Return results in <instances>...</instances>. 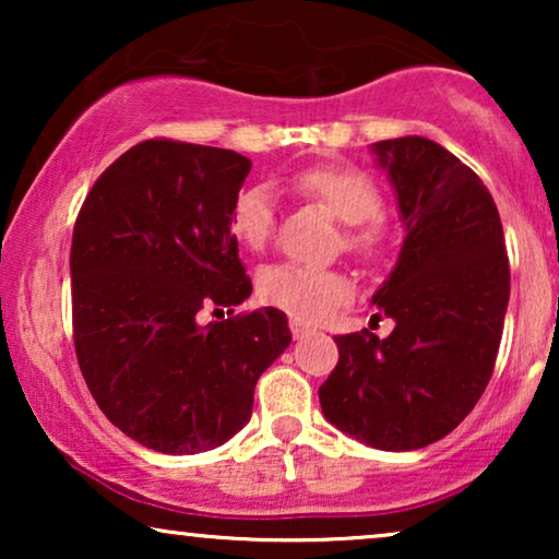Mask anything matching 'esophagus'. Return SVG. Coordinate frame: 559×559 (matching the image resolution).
Returning <instances> with one entry per match:
<instances>
[{"mask_svg":"<svg viewBox=\"0 0 559 559\" xmlns=\"http://www.w3.org/2000/svg\"><path fill=\"white\" fill-rule=\"evenodd\" d=\"M289 331H293V338L300 341V338H305V335L310 333V328L302 325L300 320H289Z\"/></svg>","mask_w":559,"mask_h":559,"instance_id":"1","label":"esophagus"}]
</instances>
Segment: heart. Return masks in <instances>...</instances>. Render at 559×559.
I'll return each mask as SVG.
<instances>
[{
	"instance_id": "heart-1",
	"label": "heart",
	"mask_w": 559,
	"mask_h": 559,
	"mask_svg": "<svg viewBox=\"0 0 559 559\" xmlns=\"http://www.w3.org/2000/svg\"><path fill=\"white\" fill-rule=\"evenodd\" d=\"M289 188L318 203L343 224L341 243L361 262H373L389 247L392 226L381 213L379 182L350 165L305 167L289 178ZM228 228L247 249H262L274 231V198L270 188L247 186L234 195ZM259 297L295 320L320 323L350 297V282L341 272H320L297 264H272L259 274Z\"/></svg>"
}]
</instances>
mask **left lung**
<instances>
[{
  "instance_id": "obj_1",
  "label": "left lung",
  "mask_w": 559,
  "mask_h": 559,
  "mask_svg": "<svg viewBox=\"0 0 559 559\" xmlns=\"http://www.w3.org/2000/svg\"><path fill=\"white\" fill-rule=\"evenodd\" d=\"M392 180L404 243L373 305L394 320L335 335L338 364L318 389L331 425L379 450L445 438L484 394L509 305V257L484 180L425 136L373 144Z\"/></svg>"
}]
</instances>
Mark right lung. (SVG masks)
Returning a JSON list of instances; mask_svg holds the SVG:
<instances>
[{
    "mask_svg": "<svg viewBox=\"0 0 559 559\" xmlns=\"http://www.w3.org/2000/svg\"><path fill=\"white\" fill-rule=\"evenodd\" d=\"M251 170L234 150L144 140L88 190L73 226V341L111 425L167 455L224 445L293 333L287 316L234 312L251 295L228 211ZM213 310V316H216Z\"/></svg>",
    "mask_w": 559,
    "mask_h": 559,
    "instance_id": "1",
    "label": "right lung"
}]
</instances>
